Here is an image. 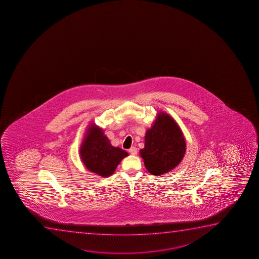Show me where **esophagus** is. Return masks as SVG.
<instances>
[{
  "mask_svg": "<svg viewBox=\"0 0 259 259\" xmlns=\"http://www.w3.org/2000/svg\"><path fill=\"white\" fill-rule=\"evenodd\" d=\"M128 151L131 153L132 155H136L137 154V148L135 146H132L131 148L128 150Z\"/></svg>",
  "mask_w": 259,
  "mask_h": 259,
  "instance_id": "1",
  "label": "esophagus"
}]
</instances>
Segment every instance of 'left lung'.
Instances as JSON below:
<instances>
[{
    "label": "left lung",
    "instance_id": "1",
    "mask_svg": "<svg viewBox=\"0 0 259 259\" xmlns=\"http://www.w3.org/2000/svg\"><path fill=\"white\" fill-rule=\"evenodd\" d=\"M186 151V140L177 122L167 113H158L152 127L146 130L145 147L140 151L147 170L159 176L174 170Z\"/></svg>",
    "mask_w": 259,
    "mask_h": 259
}]
</instances>
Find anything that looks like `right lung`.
Returning a JSON list of instances; mask_svg holds the SVG:
<instances>
[{"label":"right lung","mask_w":259,"mask_h":259,"mask_svg":"<svg viewBox=\"0 0 259 259\" xmlns=\"http://www.w3.org/2000/svg\"><path fill=\"white\" fill-rule=\"evenodd\" d=\"M79 156L88 170L106 178L115 171L118 164L128 153L112 146L103 129L91 123L79 147Z\"/></svg>","instance_id":"right-lung-1"}]
</instances>
